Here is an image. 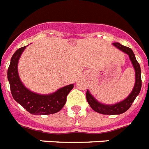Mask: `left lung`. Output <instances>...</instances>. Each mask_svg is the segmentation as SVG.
<instances>
[{"label": "left lung", "mask_w": 149, "mask_h": 149, "mask_svg": "<svg viewBox=\"0 0 149 149\" xmlns=\"http://www.w3.org/2000/svg\"><path fill=\"white\" fill-rule=\"evenodd\" d=\"M113 45L115 47H117L118 49L123 51L124 53L129 55L130 59L132 62V66L134 67L135 72H136V82H135L134 87L132 88V91L129 95L128 97L127 98H125L122 102H118L117 104H104L100 103L95 98H94L92 94L89 92V91L87 90V92H86V99H87L88 104L94 111L99 113H102V114L113 115L120 114V113H124L125 111H127L131 107L132 102H134V100L136 99V96L139 94L141 88H142L140 66H139V63H138V61H136L133 51L130 47L122 45L118 42L113 43Z\"/></svg>", "instance_id": "1"}]
</instances>
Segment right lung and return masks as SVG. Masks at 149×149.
Listing matches in <instances>:
<instances>
[{
  "label": "right lung",
  "instance_id": "add662e5",
  "mask_svg": "<svg viewBox=\"0 0 149 149\" xmlns=\"http://www.w3.org/2000/svg\"><path fill=\"white\" fill-rule=\"evenodd\" d=\"M26 46L19 48L12 56L7 70L13 98L26 111L34 115H47L61 111L67 102V96L73 84L68 85L49 95H39L31 92L21 82L18 74V61Z\"/></svg>",
  "mask_w": 149,
  "mask_h": 149
}]
</instances>
